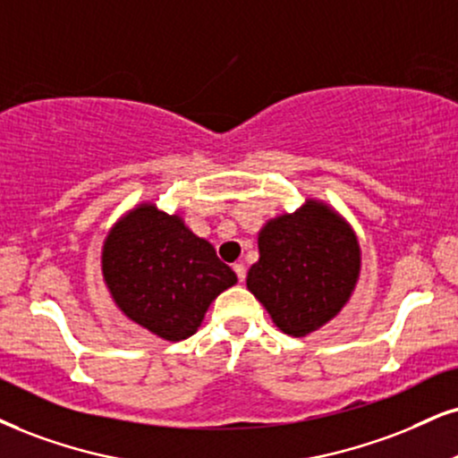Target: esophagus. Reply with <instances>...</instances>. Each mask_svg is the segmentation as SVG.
I'll list each match as a JSON object with an SVG mask.
<instances>
[{
  "label": "esophagus",
  "instance_id": "34e87169",
  "mask_svg": "<svg viewBox=\"0 0 458 458\" xmlns=\"http://www.w3.org/2000/svg\"><path fill=\"white\" fill-rule=\"evenodd\" d=\"M233 272L240 278V282H244V278H246V265L244 263H235L233 265Z\"/></svg>",
  "mask_w": 458,
  "mask_h": 458
}]
</instances>
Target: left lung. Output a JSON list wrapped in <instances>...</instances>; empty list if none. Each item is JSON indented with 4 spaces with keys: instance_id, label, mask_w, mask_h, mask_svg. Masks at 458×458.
<instances>
[{
    "instance_id": "8db88e82",
    "label": "left lung",
    "mask_w": 458,
    "mask_h": 458,
    "mask_svg": "<svg viewBox=\"0 0 458 458\" xmlns=\"http://www.w3.org/2000/svg\"><path fill=\"white\" fill-rule=\"evenodd\" d=\"M259 261L246 286L293 337H306L335 318L360 276V244L331 203L308 197L293 214L269 218L257 235Z\"/></svg>"
}]
</instances>
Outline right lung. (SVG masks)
<instances>
[{
    "mask_svg": "<svg viewBox=\"0 0 458 458\" xmlns=\"http://www.w3.org/2000/svg\"><path fill=\"white\" fill-rule=\"evenodd\" d=\"M101 276L121 314L165 342L193 335L214 299L238 282L210 242L155 201L138 203L112 225Z\"/></svg>",
    "mask_w": 458,
    "mask_h": 458,
    "instance_id": "1",
    "label": "right lung"
}]
</instances>
